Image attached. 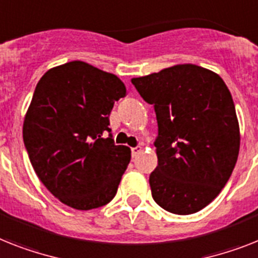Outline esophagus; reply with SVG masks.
<instances>
[{
	"instance_id": "34e87169",
	"label": "esophagus",
	"mask_w": 258,
	"mask_h": 258,
	"mask_svg": "<svg viewBox=\"0 0 258 258\" xmlns=\"http://www.w3.org/2000/svg\"><path fill=\"white\" fill-rule=\"evenodd\" d=\"M141 150H142L141 146H136V148H132V155H133V157H134V155H137L138 153L141 152Z\"/></svg>"
}]
</instances>
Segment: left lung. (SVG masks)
Masks as SVG:
<instances>
[{
    "instance_id": "left-lung-1",
    "label": "left lung",
    "mask_w": 258,
    "mask_h": 258,
    "mask_svg": "<svg viewBox=\"0 0 258 258\" xmlns=\"http://www.w3.org/2000/svg\"><path fill=\"white\" fill-rule=\"evenodd\" d=\"M154 106L158 166L149 183L155 203L176 215L203 210L235 169L240 129L231 92L215 72L179 64L132 79Z\"/></svg>"
}]
</instances>
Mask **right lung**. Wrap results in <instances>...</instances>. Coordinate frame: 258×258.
<instances>
[{"label":"right lung","mask_w":258,"mask_h":258,"mask_svg":"<svg viewBox=\"0 0 258 258\" xmlns=\"http://www.w3.org/2000/svg\"><path fill=\"white\" fill-rule=\"evenodd\" d=\"M125 95L116 75L80 60L51 68L38 82L23 142L40 182L68 207L93 210L116 195L131 149L114 144L108 126Z\"/></svg>","instance_id":"obj_1"}]
</instances>
